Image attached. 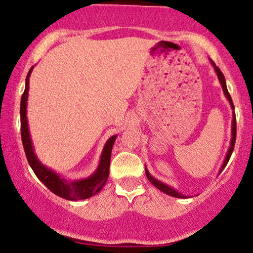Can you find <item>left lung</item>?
<instances>
[{
  "label": "left lung",
  "mask_w": 253,
  "mask_h": 253,
  "mask_svg": "<svg viewBox=\"0 0 253 253\" xmlns=\"http://www.w3.org/2000/svg\"><path fill=\"white\" fill-rule=\"evenodd\" d=\"M210 63L212 64V67H213V69H214V73L217 74V77H218V80H219L220 85H222L224 95H225V97L227 98V101H229V103H230V107H231L232 110H235V107H233L231 96H230V93H229V91H227V88H226L225 77H224V75L222 74V71H220L219 68H218L217 65L214 64L211 60H210ZM236 131H237V130H236V115H235V112H233V115H232V124H231V142H230V148H229V150H227V154L225 156V160H224L222 167H220L219 173L222 172L224 168L226 167L227 162H229L230 157H231V155H232L233 148H235V143H236ZM145 173H146V177H148V179L150 180V183L154 184L156 188H157L158 190H161L162 192L167 193V195H169V196H172V197H177V198H189V196L183 195V193H180V192L177 191L176 189H173L172 186L168 185V184L161 182V180L156 179L155 177H152L151 173L149 172V170L146 169V167H145Z\"/></svg>",
  "instance_id": "1"
}]
</instances>
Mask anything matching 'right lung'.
Listing matches in <instances>:
<instances>
[{"instance_id": "right-lung-1", "label": "right lung", "mask_w": 253, "mask_h": 253, "mask_svg": "<svg viewBox=\"0 0 253 253\" xmlns=\"http://www.w3.org/2000/svg\"><path fill=\"white\" fill-rule=\"evenodd\" d=\"M34 67L30 68L29 73L27 75L26 79V89H24L23 95L21 98V136L22 143H23L24 152H26L27 160L29 162V165L34 172L37 176L41 182L57 195L58 197H62L68 201H81V199H86L95 196L98 193L107 183L109 177V168H110V158H111V150L114 143L116 141L117 135L111 136L105 143L104 148L99 158V163L97 165V169L90 174L86 178L81 179H73L68 180L63 178L60 173H57L50 168L45 167L41 162L34 150L33 142L29 132V126H28L27 120V102H28V92H29V77L33 71Z\"/></svg>"}]
</instances>
